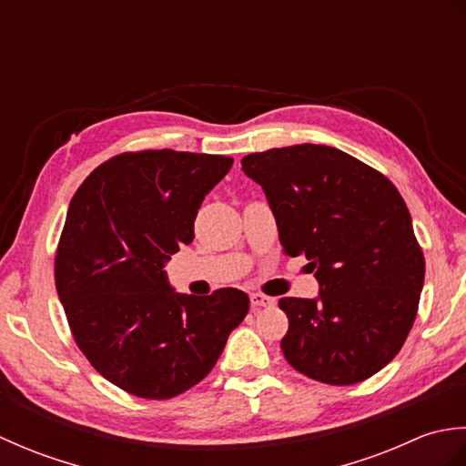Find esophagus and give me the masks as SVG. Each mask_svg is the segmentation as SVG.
<instances>
[{
	"label": "esophagus",
	"instance_id": "1",
	"mask_svg": "<svg viewBox=\"0 0 466 466\" xmlns=\"http://www.w3.org/2000/svg\"><path fill=\"white\" fill-rule=\"evenodd\" d=\"M250 302H252V309L258 310V309H268V306H274V299H270V296L266 294H260V292H254L250 294Z\"/></svg>",
	"mask_w": 466,
	"mask_h": 466
}]
</instances>
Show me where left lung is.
I'll list each match as a JSON object with an SVG mask.
<instances>
[{
  "label": "left lung",
  "instance_id": "1",
  "mask_svg": "<svg viewBox=\"0 0 466 466\" xmlns=\"http://www.w3.org/2000/svg\"><path fill=\"white\" fill-rule=\"evenodd\" d=\"M290 256L310 260L319 299H286L280 346L296 370L324 384H356L384 369L417 319L424 256L409 208L389 177L330 146L248 154Z\"/></svg>",
  "mask_w": 466,
  "mask_h": 466
}]
</instances>
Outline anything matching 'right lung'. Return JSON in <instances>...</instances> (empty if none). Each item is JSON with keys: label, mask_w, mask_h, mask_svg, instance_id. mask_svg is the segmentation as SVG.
Instances as JSON below:
<instances>
[{"label": "right lung", "mask_w": 466, "mask_h": 466, "mask_svg": "<svg viewBox=\"0 0 466 466\" xmlns=\"http://www.w3.org/2000/svg\"><path fill=\"white\" fill-rule=\"evenodd\" d=\"M232 157L174 150L114 156L69 202L56 254V289L69 330L117 389L164 400L214 369L248 314L238 289L177 294L164 264L194 240L206 194Z\"/></svg>", "instance_id": "1"}]
</instances>
